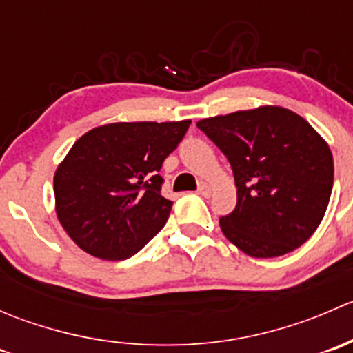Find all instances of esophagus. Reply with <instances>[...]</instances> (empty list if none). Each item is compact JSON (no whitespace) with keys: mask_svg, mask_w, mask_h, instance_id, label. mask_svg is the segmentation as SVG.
Masks as SVG:
<instances>
[{"mask_svg":"<svg viewBox=\"0 0 353 353\" xmlns=\"http://www.w3.org/2000/svg\"><path fill=\"white\" fill-rule=\"evenodd\" d=\"M198 193L201 194V196H210V193H212V186H210V184H206V183H201L198 186Z\"/></svg>","mask_w":353,"mask_h":353,"instance_id":"obj_1","label":"esophagus"}]
</instances>
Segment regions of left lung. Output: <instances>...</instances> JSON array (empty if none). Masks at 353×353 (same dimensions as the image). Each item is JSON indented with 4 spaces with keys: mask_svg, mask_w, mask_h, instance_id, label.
<instances>
[{
    "mask_svg": "<svg viewBox=\"0 0 353 353\" xmlns=\"http://www.w3.org/2000/svg\"><path fill=\"white\" fill-rule=\"evenodd\" d=\"M196 126L234 170L237 205L220 216L223 236L251 258H275L304 244L321 223L333 188L325 138L280 105L205 117Z\"/></svg>",
    "mask_w": 353,
    "mask_h": 353,
    "instance_id": "obj_1",
    "label": "left lung"
}]
</instances>
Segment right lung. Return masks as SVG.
Masks as SVG:
<instances>
[{"mask_svg": "<svg viewBox=\"0 0 353 353\" xmlns=\"http://www.w3.org/2000/svg\"><path fill=\"white\" fill-rule=\"evenodd\" d=\"M190 124L109 123L74 141L54 172V208L78 248L121 261L162 229L172 201L160 194L159 170Z\"/></svg>", "mask_w": 353, "mask_h": 353, "instance_id": "add662e5", "label": "right lung"}]
</instances>
